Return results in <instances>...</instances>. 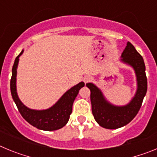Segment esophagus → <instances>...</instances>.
<instances>
[{
    "label": "esophagus",
    "instance_id": "1",
    "mask_svg": "<svg viewBox=\"0 0 157 157\" xmlns=\"http://www.w3.org/2000/svg\"><path fill=\"white\" fill-rule=\"evenodd\" d=\"M91 80H92V78H91L90 76H86V77L83 78V81H84L85 83L89 82H90Z\"/></svg>",
    "mask_w": 157,
    "mask_h": 157
}]
</instances>
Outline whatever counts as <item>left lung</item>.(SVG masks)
I'll use <instances>...</instances> for the list:
<instances>
[{
  "mask_svg": "<svg viewBox=\"0 0 157 157\" xmlns=\"http://www.w3.org/2000/svg\"><path fill=\"white\" fill-rule=\"evenodd\" d=\"M120 61L134 69L137 80V90L128 104L118 106L107 101L103 93L93 83L86 86L90 90V101L94 119L101 127L106 129H117L128 124L138 114L147 92L145 65L142 56L130 42L121 55Z\"/></svg>",
  "mask_w": 157,
  "mask_h": 157,
  "instance_id": "obj_1",
  "label": "left lung"
}]
</instances>
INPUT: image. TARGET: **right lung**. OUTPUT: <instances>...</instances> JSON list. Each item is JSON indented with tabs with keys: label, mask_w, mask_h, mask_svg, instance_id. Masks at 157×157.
Listing matches in <instances>:
<instances>
[{
	"label": "right lung",
	"mask_w": 157,
	"mask_h": 157,
	"mask_svg": "<svg viewBox=\"0 0 157 157\" xmlns=\"http://www.w3.org/2000/svg\"><path fill=\"white\" fill-rule=\"evenodd\" d=\"M23 49L16 58L12 67V78L10 82L11 93L12 98L17 106L19 112L26 121L36 128L42 130H56L62 128L68 122L70 115L72 112V105L77 97L79 90L85 86L83 82L68 90L62 95V97L52 107L44 110H35L27 108L18 97L16 90V75L19 64V56L23 52Z\"/></svg>",
	"instance_id": "right-lung-1"
}]
</instances>
